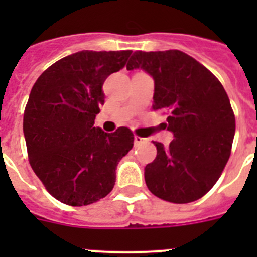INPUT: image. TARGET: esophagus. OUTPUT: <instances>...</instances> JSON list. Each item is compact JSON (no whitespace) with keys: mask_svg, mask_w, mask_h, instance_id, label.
<instances>
[{"mask_svg":"<svg viewBox=\"0 0 257 257\" xmlns=\"http://www.w3.org/2000/svg\"><path fill=\"white\" fill-rule=\"evenodd\" d=\"M145 142H147V139H144V138H140V136L138 135L134 136V143H135V145H140Z\"/></svg>","mask_w":257,"mask_h":257,"instance_id":"1","label":"esophagus"}]
</instances>
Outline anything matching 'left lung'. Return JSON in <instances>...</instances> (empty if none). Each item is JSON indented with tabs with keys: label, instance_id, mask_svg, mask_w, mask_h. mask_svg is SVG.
<instances>
[{
	"label": "left lung",
	"instance_id": "8db88e82",
	"mask_svg": "<svg viewBox=\"0 0 257 257\" xmlns=\"http://www.w3.org/2000/svg\"><path fill=\"white\" fill-rule=\"evenodd\" d=\"M126 68L154 79L153 109L169 113L165 128L174 135L169 147L154 143L156 160L144 170L147 187L172 203L197 201L219 180L230 157L235 118L225 90L179 50L135 51Z\"/></svg>",
	"mask_w": 257,
	"mask_h": 257
}]
</instances>
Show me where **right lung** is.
Wrapping results in <instances>:
<instances>
[{
  "label": "right lung",
  "mask_w": 257,
  "mask_h": 257,
  "mask_svg": "<svg viewBox=\"0 0 257 257\" xmlns=\"http://www.w3.org/2000/svg\"><path fill=\"white\" fill-rule=\"evenodd\" d=\"M131 50L78 51L38 77L24 110L23 131L32 169L54 198L87 206L112 192L118 162L131 151L127 127H94L103 83L126 65Z\"/></svg>",
  "instance_id": "1"
}]
</instances>
